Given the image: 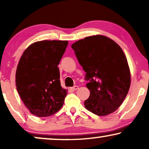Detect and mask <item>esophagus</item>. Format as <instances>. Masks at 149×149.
I'll return each instance as SVG.
<instances>
[{"instance_id": "34e87169", "label": "esophagus", "mask_w": 149, "mask_h": 149, "mask_svg": "<svg viewBox=\"0 0 149 149\" xmlns=\"http://www.w3.org/2000/svg\"><path fill=\"white\" fill-rule=\"evenodd\" d=\"M79 89V87L77 86V85H74V87H72V89L73 91H76V90H77V89Z\"/></svg>"}]
</instances>
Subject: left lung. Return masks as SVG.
Segmentation results:
<instances>
[{
	"label": "left lung",
	"instance_id": "left-lung-1",
	"mask_svg": "<svg viewBox=\"0 0 149 149\" xmlns=\"http://www.w3.org/2000/svg\"><path fill=\"white\" fill-rule=\"evenodd\" d=\"M71 47L86 72L90 90L84 102L89 111L98 116L115 112L125 100L131 83L125 55L119 45L102 35L85 37Z\"/></svg>",
	"mask_w": 149,
	"mask_h": 149
}]
</instances>
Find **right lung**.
<instances>
[{
	"mask_svg": "<svg viewBox=\"0 0 149 149\" xmlns=\"http://www.w3.org/2000/svg\"><path fill=\"white\" fill-rule=\"evenodd\" d=\"M68 44L67 40L35 42L20 58L16 87L26 107L37 117H49L62 107L67 90L61 86L58 66Z\"/></svg>",
	"mask_w": 149,
	"mask_h": 149,
	"instance_id": "right-lung-1",
	"label": "right lung"
}]
</instances>
